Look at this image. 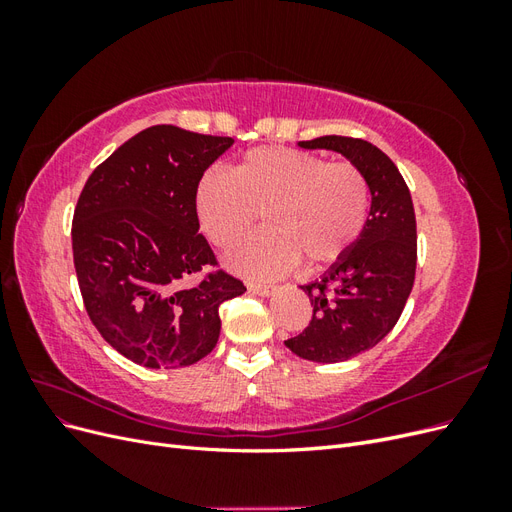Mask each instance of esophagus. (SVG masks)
Returning a JSON list of instances; mask_svg holds the SVG:
<instances>
[{
	"mask_svg": "<svg viewBox=\"0 0 512 512\" xmlns=\"http://www.w3.org/2000/svg\"><path fill=\"white\" fill-rule=\"evenodd\" d=\"M247 290L254 292V294H260V297H271V294L275 292V286H271V284H258V282H247Z\"/></svg>",
	"mask_w": 512,
	"mask_h": 512,
	"instance_id": "obj_1",
	"label": "esophagus"
}]
</instances>
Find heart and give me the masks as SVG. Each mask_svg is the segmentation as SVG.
<instances>
[{
  "mask_svg": "<svg viewBox=\"0 0 512 512\" xmlns=\"http://www.w3.org/2000/svg\"><path fill=\"white\" fill-rule=\"evenodd\" d=\"M371 194L352 162H327L292 147L250 149L235 173L211 168L196 190V211L218 247L239 243L260 220L269 228L228 256L241 275L269 280L299 265L327 267L342 260L361 239Z\"/></svg>",
  "mask_w": 512,
  "mask_h": 512,
  "instance_id": "obj_1",
  "label": "heart"
}]
</instances>
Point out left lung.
I'll use <instances>...</instances> for the list:
<instances>
[{"mask_svg":"<svg viewBox=\"0 0 512 512\" xmlns=\"http://www.w3.org/2000/svg\"><path fill=\"white\" fill-rule=\"evenodd\" d=\"M299 145L342 153L371 192L361 239L316 282L301 286L314 314L303 333L284 342L301 359L339 363L382 342L404 312L416 273L412 196L393 160L363 138L320 136Z\"/></svg>","mask_w":512,"mask_h":512,"instance_id":"obj_1","label":"left lung"}]
</instances>
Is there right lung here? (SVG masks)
Here are the masks:
<instances>
[{
    "label": "right lung",
    "mask_w": 512,
    "mask_h": 512,
    "mask_svg": "<svg viewBox=\"0 0 512 512\" xmlns=\"http://www.w3.org/2000/svg\"><path fill=\"white\" fill-rule=\"evenodd\" d=\"M232 143L151 126L113 151L79 196L72 254L83 303L132 363L194 365L218 344L220 305L245 292L220 269L196 213L200 179Z\"/></svg>",
    "instance_id": "obj_1"
}]
</instances>
